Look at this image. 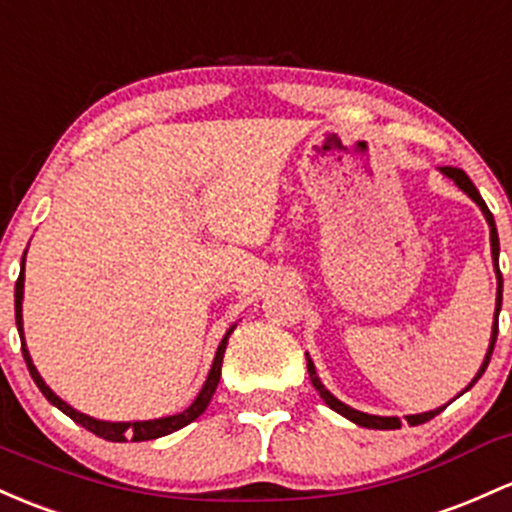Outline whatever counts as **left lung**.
<instances>
[{"label":"left lung","mask_w":512,"mask_h":512,"mask_svg":"<svg viewBox=\"0 0 512 512\" xmlns=\"http://www.w3.org/2000/svg\"><path fill=\"white\" fill-rule=\"evenodd\" d=\"M440 172L445 174V177L452 179V182L457 184V187L462 189V192H464L466 196H469V199L474 201L476 206H479L481 213H484V218H486L488 228H491V255H493V269H496V279H498V289H496V313H493L491 342H488L486 357H484V362H481L479 372H476L474 379H471V381H469V386H466V389H464V391H469L471 386H474L476 381L481 379V374L486 372L488 362H491V355H493V345H496V338H498V313H501V303H503V277H501V269H498V252H501V245H498V230H496V221H493V213L488 211L486 201L481 199L479 189H476L474 184H471V179L466 177V174H464L462 170H457V167H440ZM306 362H308L306 367H308V374H311L313 386H316V391L320 393V398H323V401L328 403V406L333 408L335 413L345 415L347 420H352V423L359 425V428H372V430H396V428H401V418H396V415H372V413H362V411H355V408H352V406H347V403H342L340 398H335L333 393H330L328 389H325L323 381H320V376L316 374V364H313V359L308 357V355H306ZM464 391H462V393H464ZM462 393H459V396H462ZM452 401H454V398H452ZM452 401H449V403H452ZM449 403H445V406H440V408H435V411H425V413L406 415L408 425H423V423H428V420L435 418L437 413L445 411V408L449 406Z\"/></svg>","instance_id":"obj_1"}]
</instances>
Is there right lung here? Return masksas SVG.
I'll return each instance as SVG.
<instances>
[{"label":"right lung","instance_id":"add662e5","mask_svg":"<svg viewBox=\"0 0 512 512\" xmlns=\"http://www.w3.org/2000/svg\"><path fill=\"white\" fill-rule=\"evenodd\" d=\"M24 265H26V252L24 257H21V274L19 279H16V286H14V311H16V328H19V338H21V352H24V359H26V367L28 372H31V379L36 381V386L41 389L43 396L48 398L50 403H53L58 411H63L67 418H72L75 423H80L82 428H87L89 432H94L97 437H104V440L109 442H145V440H157V437H165L170 435L174 430H182L184 425L194 423L196 418H199L201 413L209 408L213 393H216V386H218V379H221V364H223V352H226V345H228V338L230 333L235 330V323L230 325L226 330V335H223V340L218 342V350H216V357H213V364L209 369V376H206L204 386H201V391L196 393V398L192 403H189L187 408H184L182 413H174V415H165V418H155V420H128V423H111V420H97L92 418V415L87 413H80L75 411V408L70 406V403H65L63 398L58 396L50 386L43 381V376L38 374L36 364H33L31 355H28V347H26V338H24V313H21V303H24Z\"/></svg>","mask_w":512,"mask_h":512}]
</instances>
